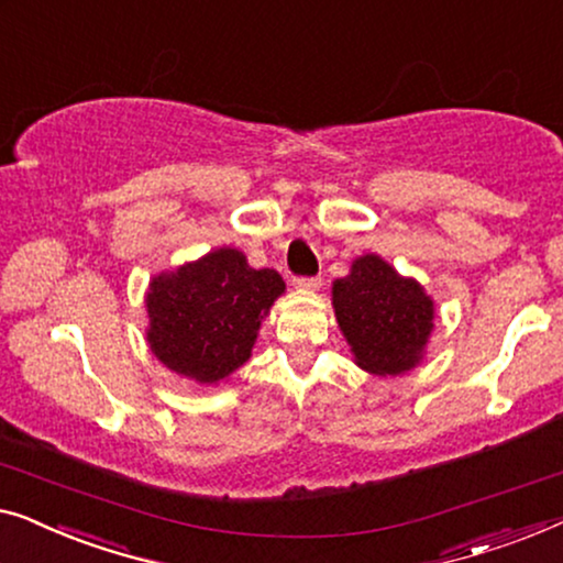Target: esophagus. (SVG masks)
<instances>
[{"label": "esophagus", "mask_w": 563, "mask_h": 563, "mask_svg": "<svg viewBox=\"0 0 563 563\" xmlns=\"http://www.w3.org/2000/svg\"><path fill=\"white\" fill-rule=\"evenodd\" d=\"M321 275H313V278H298L296 288L298 290H319L321 288Z\"/></svg>", "instance_id": "34e87169"}]
</instances>
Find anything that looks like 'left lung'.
<instances>
[{"label":"left lung","mask_w":563,"mask_h":563,"mask_svg":"<svg viewBox=\"0 0 563 563\" xmlns=\"http://www.w3.org/2000/svg\"><path fill=\"white\" fill-rule=\"evenodd\" d=\"M339 329L354 362L372 375H402L423 357L433 331V300L377 255H362L331 288Z\"/></svg>","instance_id":"left-lung-1"}]
</instances>
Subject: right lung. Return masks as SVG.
Returning a JSON list of instances; mask_svg holds the SVG:
<instances>
[{"mask_svg":"<svg viewBox=\"0 0 563 563\" xmlns=\"http://www.w3.org/2000/svg\"><path fill=\"white\" fill-rule=\"evenodd\" d=\"M285 283L255 271L240 250L221 247L150 280L147 344L165 367L217 385L250 360L260 323Z\"/></svg>","mask_w":563,"mask_h":563,"instance_id":"add662e5","label":"right lung"}]
</instances>
